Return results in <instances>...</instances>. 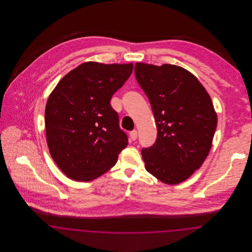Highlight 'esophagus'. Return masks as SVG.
Listing matches in <instances>:
<instances>
[{"label":"esophagus","instance_id":"34e87169","mask_svg":"<svg viewBox=\"0 0 252 252\" xmlns=\"http://www.w3.org/2000/svg\"><path fill=\"white\" fill-rule=\"evenodd\" d=\"M129 136H130V139L132 141H135L138 137V132H137V130H133V131L129 133Z\"/></svg>","mask_w":252,"mask_h":252}]
</instances>
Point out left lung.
I'll return each mask as SVG.
<instances>
[{
  "label": "left lung",
  "mask_w": 252,
  "mask_h": 252,
  "mask_svg": "<svg viewBox=\"0 0 252 252\" xmlns=\"http://www.w3.org/2000/svg\"><path fill=\"white\" fill-rule=\"evenodd\" d=\"M135 75L156 121V143L142 150L145 169L163 183L187 180L208 156L217 115L207 91L192 72L172 64L138 62Z\"/></svg>",
  "instance_id": "left-lung-1"
}]
</instances>
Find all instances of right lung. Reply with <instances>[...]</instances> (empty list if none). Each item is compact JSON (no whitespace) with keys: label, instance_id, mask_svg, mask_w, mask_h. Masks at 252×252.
<instances>
[{"label":"right lung","instance_id":"right-lung-1","mask_svg":"<svg viewBox=\"0 0 252 252\" xmlns=\"http://www.w3.org/2000/svg\"><path fill=\"white\" fill-rule=\"evenodd\" d=\"M133 64L85 62L68 72L49 95L46 140L51 157L72 180L91 181L113 167L128 140L111 96L128 79Z\"/></svg>","mask_w":252,"mask_h":252}]
</instances>
